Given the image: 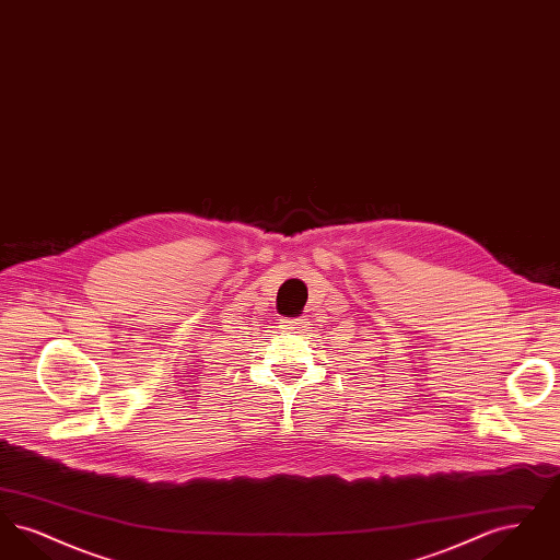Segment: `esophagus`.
Masks as SVG:
<instances>
[{
  "label": "esophagus",
  "mask_w": 560,
  "mask_h": 560,
  "mask_svg": "<svg viewBox=\"0 0 560 560\" xmlns=\"http://www.w3.org/2000/svg\"><path fill=\"white\" fill-rule=\"evenodd\" d=\"M281 327H283L285 331H290V334H302L304 327H306V323H304V319H283Z\"/></svg>",
  "instance_id": "esophagus-1"
}]
</instances>
